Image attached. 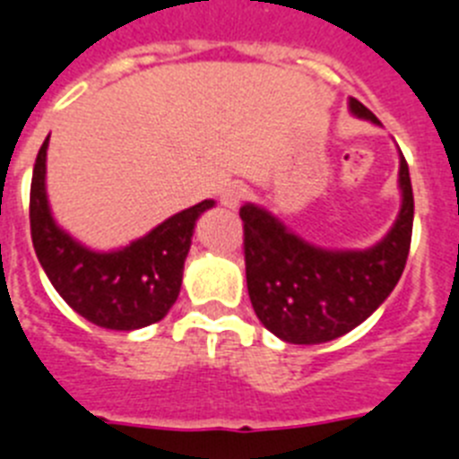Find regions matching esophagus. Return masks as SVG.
<instances>
[{"label": "esophagus", "instance_id": "34e87169", "mask_svg": "<svg viewBox=\"0 0 459 459\" xmlns=\"http://www.w3.org/2000/svg\"><path fill=\"white\" fill-rule=\"evenodd\" d=\"M248 197V187L244 183H230L227 187H222L221 192V204L227 209H238V204Z\"/></svg>", "mask_w": 459, "mask_h": 459}]
</instances>
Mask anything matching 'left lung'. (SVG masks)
I'll return each mask as SVG.
<instances>
[{"label": "left lung", "mask_w": 459, "mask_h": 459, "mask_svg": "<svg viewBox=\"0 0 459 459\" xmlns=\"http://www.w3.org/2000/svg\"><path fill=\"white\" fill-rule=\"evenodd\" d=\"M358 117L378 123L362 101ZM402 209L393 230L367 250H327L308 244L267 209L241 206L246 283L260 323L288 343H325L355 330L393 292L411 248L413 190L409 164L399 152Z\"/></svg>", "instance_id": "8db88e82"}]
</instances>
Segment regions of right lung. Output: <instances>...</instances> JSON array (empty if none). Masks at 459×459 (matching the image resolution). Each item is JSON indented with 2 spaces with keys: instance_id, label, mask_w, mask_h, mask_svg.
Here are the masks:
<instances>
[{
  "instance_id": "1",
  "label": "right lung",
  "mask_w": 459,
  "mask_h": 459,
  "mask_svg": "<svg viewBox=\"0 0 459 459\" xmlns=\"http://www.w3.org/2000/svg\"><path fill=\"white\" fill-rule=\"evenodd\" d=\"M46 151L39 148L30 187V230L43 272L62 299L85 320L107 330L132 332L162 320L178 299L183 264L195 222L213 199H204L125 248L100 253L57 227L46 197Z\"/></svg>"
}]
</instances>
